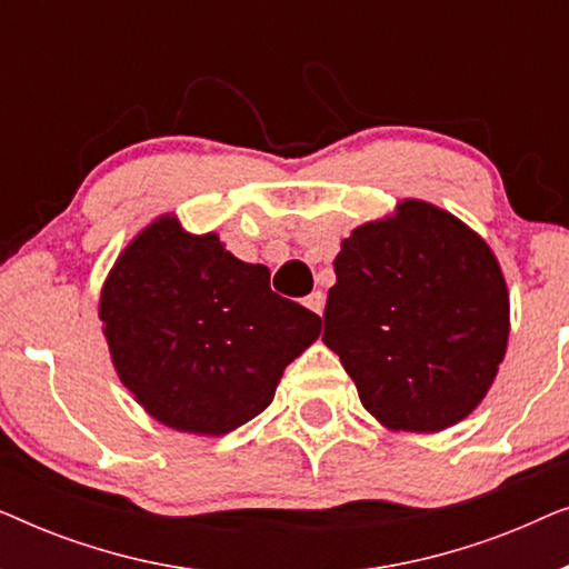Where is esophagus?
<instances>
[{"label":"esophagus","instance_id":"obj_1","mask_svg":"<svg viewBox=\"0 0 569 569\" xmlns=\"http://www.w3.org/2000/svg\"><path fill=\"white\" fill-rule=\"evenodd\" d=\"M306 306H308L310 310H313V313L321 316V313H323V306H326V295H323L321 290H313V292H310L308 298H306Z\"/></svg>","mask_w":569,"mask_h":569}]
</instances>
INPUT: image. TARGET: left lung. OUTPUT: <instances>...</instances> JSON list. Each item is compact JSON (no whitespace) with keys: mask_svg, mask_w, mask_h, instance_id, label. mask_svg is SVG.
I'll return each instance as SVG.
<instances>
[{"mask_svg":"<svg viewBox=\"0 0 569 569\" xmlns=\"http://www.w3.org/2000/svg\"><path fill=\"white\" fill-rule=\"evenodd\" d=\"M323 345L362 407L391 430L440 432L479 407L500 370L510 298L485 238L446 209L403 199L341 240Z\"/></svg>","mask_w":569,"mask_h":569,"instance_id":"8db88e82","label":"left lung"}]
</instances>
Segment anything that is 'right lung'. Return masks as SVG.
<instances>
[{
    "mask_svg": "<svg viewBox=\"0 0 569 569\" xmlns=\"http://www.w3.org/2000/svg\"><path fill=\"white\" fill-rule=\"evenodd\" d=\"M98 316L121 383L166 427L228 435L274 399L321 318L269 287V269L162 214L123 248Z\"/></svg>",
    "mask_w": 569,
    "mask_h": 569,
    "instance_id": "right-lung-1",
    "label": "right lung"
}]
</instances>
